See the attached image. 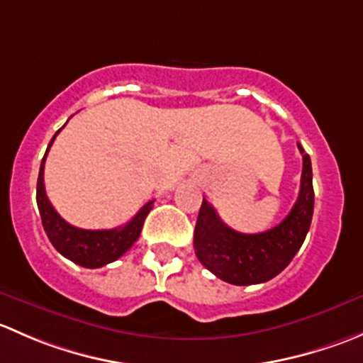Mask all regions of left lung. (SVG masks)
<instances>
[{
	"label": "left lung",
	"instance_id": "1",
	"mask_svg": "<svg viewBox=\"0 0 363 363\" xmlns=\"http://www.w3.org/2000/svg\"><path fill=\"white\" fill-rule=\"evenodd\" d=\"M303 167L298 199L277 226L262 233H240L226 226L203 199L195 226L196 258L216 277L237 286L270 281L283 272L306 240L314 211L313 167L302 145Z\"/></svg>",
	"mask_w": 363,
	"mask_h": 363
}]
</instances>
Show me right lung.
<instances>
[{"label":"right lung","mask_w":363,"mask_h":363,"mask_svg":"<svg viewBox=\"0 0 363 363\" xmlns=\"http://www.w3.org/2000/svg\"><path fill=\"white\" fill-rule=\"evenodd\" d=\"M61 131V130H60ZM57 131V133H60ZM56 133V135H57ZM50 140L49 147H47L45 156H43L42 164H40L38 182H36V203H38L40 218H42L43 230H45L47 237L52 242L65 258L72 259L73 263L86 269H100V267L107 265V263L116 262L117 258L124 255L135 240L140 237L142 226H144L145 218L151 212L152 202H147L137 214L131 218L130 223L124 226L112 230H82L77 226L69 225L65 221L52 203L49 202L45 193V186H43V167H45L47 152H49L50 145H52L54 138Z\"/></svg>","instance_id":"obj_1"}]
</instances>
